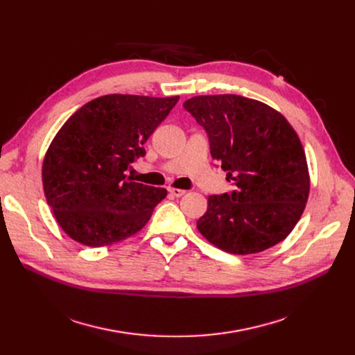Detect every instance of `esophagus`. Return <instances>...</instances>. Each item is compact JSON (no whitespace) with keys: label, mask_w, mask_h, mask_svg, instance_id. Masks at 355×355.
Here are the masks:
<instances>
[{"label":"esophagus","mask_w":355,"mask_h":355,"mask_svg":"<svg viewBox=\"0 0 355 355\" xmlns=\"http://www.w3.org/2000/svg\"><path fill=\"white\" fill-rule=\"evenodd\" d=\"M168 191H170V194H171V196H174V197H182V196L185 194V191H184V190H180V189H173V187L168 189Z\"/></svg>","instance_id":"34e87169"}]
</instances>
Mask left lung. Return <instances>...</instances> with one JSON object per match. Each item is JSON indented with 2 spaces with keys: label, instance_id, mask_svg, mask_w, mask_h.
Segmentation results:
<instances>
[{
  "label": "left lung",
  "instance_id": "8db88e82",
  "mask_svg": "<svg viewBox=\"0 0 355 355\" xmlns=\"http://www.w3.org/2000/svg\"><path fill=\"white\" fill-rule=\"evenodd\" d=\"M185 110L206 129L232 194L210 196L197 221L211 245L233 254L263 252L288 237L309 196L304 146L281 112L237 95L194 96Z\"/></svg>",
  "mask_w": 355,
  "mask_h": 355
}]
</instances>
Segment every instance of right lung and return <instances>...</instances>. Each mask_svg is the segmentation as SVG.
I'll return each instance as SVG.
<instances>
[{
	"instance_id": "add662e5",
	"label": "right lung",
	"mask_w": 355,
	"mask_h": 355,
	"mask_svg": "<svg viewBox=\"0 0 355 355\" xmlns=\"http://www.w3.org/2000/svg\"><path fill=\"white\" fill-rule=\"evenodd\" d=\"M180 96L105 95L64 122L43 161L47 204L64 233L102 248L138 233L165 189L134 182L125 171Z\"/></svg>"
}]
</instances>
